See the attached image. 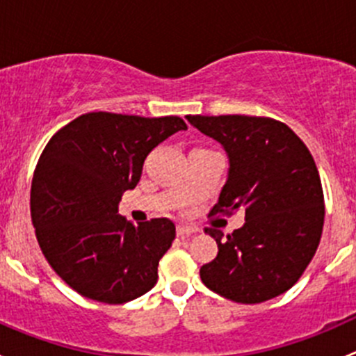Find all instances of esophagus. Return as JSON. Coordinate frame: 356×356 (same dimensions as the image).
<instances>
[{
	"label": "esophagus",
	"mask_w": 356,
	"mask_h": 356,
	"mask_svg": "<svg viewBox=\"0 0 356 356\" xmlns=\"http://www.w3.org/2000/svg\"><path fill=\"white\" fill-rule=\"evenodd\" d=\"M196 232H198V229L193 227V225H177V236H181V238L196 234Z\"/></svg>",
	"instance_id": "1"
}]
</instances>
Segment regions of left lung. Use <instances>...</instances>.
I'll return each instance as SVG.
<instances>
[{
  "mask_svg": "<svg viewBox=\"0 0 356 356\" xmlns=\"http://www.w3.org/2000/svg\"><path fill=\"white\" fill-rule=\"evenodd\" d=\"M220 143L229 174L211 215L245 211V225L217 241L200 268L203 284L236 303H261L293 288L314 258L324 227V191L314 156L282 122L248 115H188Z\"/></svg>",
  "mask_w": 356,
  "mask_h": 356,
  "instance_id": "obj_1",
  "label": "left lung"
}]
</instances>
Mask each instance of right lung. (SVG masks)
Returning <instances> with one entry per match:
<instances>
[{
  "mask_svg": "<svg viewBox=\"0 0 356 356\" xmlns=\"http://www.w3.org/2000/svg\"><path fill=\"white\" fill-rule=\"evenodd\" d=\"M188 125L181 117L91 111L60 129L35 165L31 217L53 270L82 296L122 305L156 284L175 238L168 218L134 225L118 203L141 179L145 158Z\"/></svg>",
  "mask_w": 356,
  "mask_h": 356,
  "instance_id": "1",
  "label": "right lung"
}]
</instances>
